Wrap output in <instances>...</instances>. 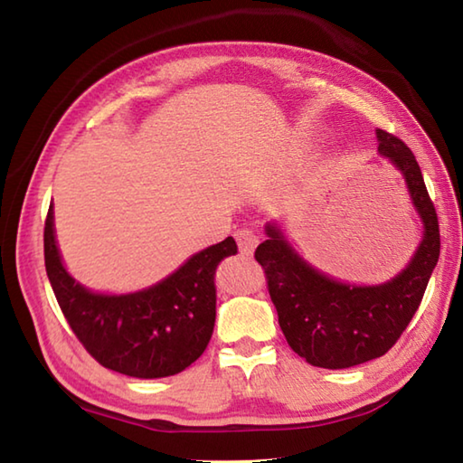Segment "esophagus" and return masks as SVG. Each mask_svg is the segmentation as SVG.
<instances>
[{
	"instance_id": "obj_1",
	"label": "esophagus",
	"mask_w": 463,
	"mask_h": 463,
	"mask_svg": "<svg viewBox=\"0 0 463 463\" xmlns=\"http://www.w3.org/2000/svg\"><path fill=\"white\" fill-rule=\"evenodd\" d=\"M234 239H237L239 242V250L242 255H250L257 247V242H260V237L253 231L249 229H241L237 231V234H234Z\"/></svg>"
}]
</instances>
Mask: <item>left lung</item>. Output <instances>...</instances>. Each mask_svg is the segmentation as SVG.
I'll return each mask as SVG.
<instances>
[{"instance_id":"obj_1","label":"left lung","mask_w":463,"mask_h":463,"mask_svg":"<svg viewBox=\"0 0 463 463\" xmlns=\"http://www.w3.org/2000/svg\"><path fill=\"white\" fill-rule=\"evenodd\" d=\"M378 153L402 175L422 237L402 271L382 284H349L308 263L279 222L265 224L255 260L268 276L269 296L289 347L310 365L345 370L382 357L417 312L439 261V222L420 167L409 146L375 130Z\"/></svg>"}]
</instances>
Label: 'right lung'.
<instances>
[{
  "label": "right lung",
  "mask_w": 463,
  "mask_h": 463,
  "mask_svg": "<svg viewBox=\"0 0 463 463\" xmlns=\"http://www.w3.org/2000/svg\"><path fill=\"white\" fill-rule=\"evenodd\" d=\"M231 255H237L232 237L194 253L148 288L93 292L62 263L52 203L44 222L46 276L69 326L101 365L140 380L175 375L203 354L216 320V268Z\"/></svg>",
  "instance_id": "right-lung-1"
}]
</instances>
